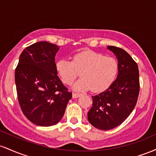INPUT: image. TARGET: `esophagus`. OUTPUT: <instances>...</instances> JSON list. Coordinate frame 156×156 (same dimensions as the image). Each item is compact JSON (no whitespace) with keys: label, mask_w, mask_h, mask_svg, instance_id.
I'll return each mask as SVG.
<instances>
[{"label":"esophagus","mask_w":156,"mask_h":156,"mask_svg":"<svg viewBox=\"0 0 156 156\" xmlns=\"http://www.w3.org/2000/svg\"><path fill=\"white\" fill-rule=\"evenodd\" d=\"M80 95H81V94H80V93H73V98H78V97H80Z\"/></svg>","instance_id":"obj_1"}]
</instances>
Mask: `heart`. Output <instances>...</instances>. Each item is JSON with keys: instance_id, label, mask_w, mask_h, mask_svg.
<instances>
[{"instance_id": "heart-1", "label": "heart", "mask_w": 156, "mask_h": 156, "mask_svg": "<svg viewBox=\"0 0 156 156\" xmlns=\"http://www.w3.org/2000/svg\"><path fill=\"white\" fill-rule=\"evenodd\" d=\"M55 67L66 84L72 83L80 73L81 78L73 85V89L77 91L92 88L94 92H103L113 83L118 73V62L115 58L92 51L76 53L72 62L58 60Z\"/></svg>"}]
</instances>
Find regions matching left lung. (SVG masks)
Returning a JSON list of instances; mask_svg holds the SVG:
<instances>
[{
  "instance_id": "left-lung-1",
  "label": "left lung",
  "mask_w": 156,
  "mask_h": 156,
  "mask_svg": "<svg viewBox=\"0 0 156 156\" xmlns=\"http://www.w3.org/2000/svg\"><path fill=\"white\" fill-rule=\"evenodd\" d=\"M118 60L117 78L104 92L92 97L88 120L94 128L108 130L124 122L135 108L139 93L136 62L122 48L108 46Z\"/></svg>"
}]
</instances>
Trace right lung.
Returning <instances> with one entry per match:
<instances>
[{
  "instance_id": "obj_1",
  "label": "right lung",
  "mask_w": 156,
  "mask_h": 156,
  "mask_svg": "<svg viewBox=\"0 0 156 156\" xmlns=\"http://www.w3.org/2000/svg\"><path fill=\"white\" fill-rule=\"evenodd\" d=\"M58 50L56 44L36 42L25 48L15 69L19 104L27 119L39 126L58 123L72 98L55 70Z\"/></svg>"
}]
</instances>
